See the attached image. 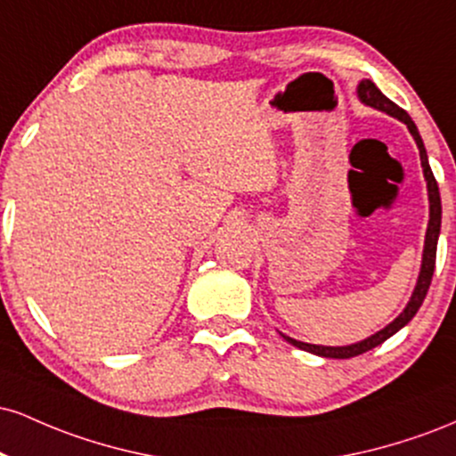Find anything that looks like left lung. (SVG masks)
I'll return each mask as SVG.
<instances>
[{
	"label": "left lung",
	"mask_w": 456,
	"mask_h": 456,
	"mask_svg": "<svg viewBox=\"0 0 456 456\" xmlns=\"http://www.w3.org/2000/svg\"><path fill=\"white\" fill-rule=\"evenodd\" d=\"M358 96H360V101H362L364 104H369V107H375V109H379V111H386V113L395 115V118H399L401 122L407 124V128H410V133L413 134V139H416L418 150H420V162H422V171H425V177H427L428 203H431V214H428L425 255H422V268H420V276H418L416 289H413L410 305L405 306V311H403L401 315L395 319V322L388 323V326H386L384 330H379V332L373 334V337L364 338V341H360V343H355V345H347V347H323V345L300 343V341H296V338H289V337H285V334H282V337H285V341L294 345V347L305 349V352H311V354H315V355H323V358H354V355H360V354L369 352V349L378 347V345L384 343L386 338H390L392 334L399 332V330L405 326V323L411 322V317L416 315L418 308H420L422 302H425L428 285H431L433 270H436L439 227H442V201H439V188H437L436 175H433L431 167H428L425 143H422L420 133H418L416 124L411 122V118H410V115H407L405 109H401L399 104H395V102L390 101V98H386L384 94L378 90V86H375L373 81H369V78H366V81H362L358 86Z\"/></svg>",
	"instance_id": "left-lung-1"
}]
</instances>
